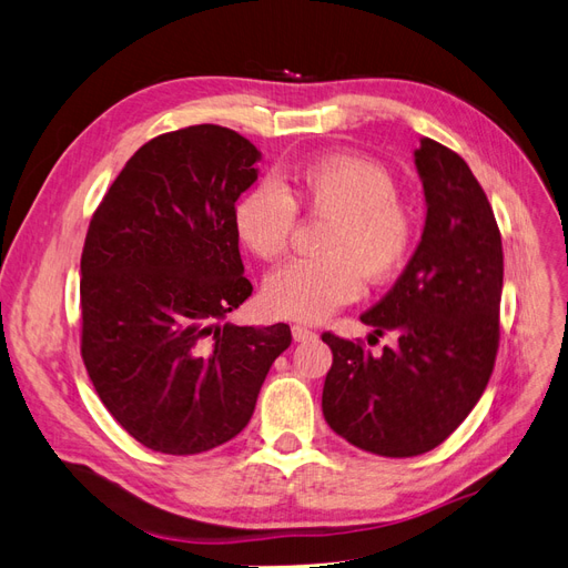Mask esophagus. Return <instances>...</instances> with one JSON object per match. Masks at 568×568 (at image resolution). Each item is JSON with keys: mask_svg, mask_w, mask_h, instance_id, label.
<instances>
[{"mask_svg": "<svg viewBox=\"0 0 568 568\" xmlns=\"http://www.w3.org/2000/svg\"><path fill=\"white\" fill-rule=\"evenodd\" d=\"M291 334H294V341H313L317 336L313 329H307V326H301V324H296L294 329H291Z\"/></svg>", "mask_w": 568, "mask_h": 568, "instance_id": "34e87169", "label": "esophagus"}]
</instances>
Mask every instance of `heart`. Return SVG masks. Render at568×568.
<instances>
[{
  "instance_id": "obj_1",
  "label": "heart",
  "mask_w": 568,
  "mask_h": 568,
  "mask_svg": "<svg viewBox=\"0 0 568 568\" xmlns=\"http://www.w3.org/2000/svg\"><path fill=\"white\" fill-rule=\"evenodd\" d=\"M298 209L326 220L315 257L274 270L263 298L277 317L320 322L351 303L363 286L398 274L417 242V220L398 196V184L379 163L332 156L298 168L282 180H261L234 205V230L263 261L286 253Z\"/></svg>"
}]
</instances>
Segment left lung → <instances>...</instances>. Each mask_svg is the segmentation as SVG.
Wrapping results in <instances>:
<instances>
[{"mask_svg": "<svg viewBox=\"0 0 568 568\" xmlns=\"http://www.w3.org/2000/svg\"><path fill=\"white\" fill-rule=\"evenodd\" d=\"M415 163L426 196L422 242L388 294L359 315L395 334L379 355L324 332L334 353L322 412L359 450L417 457L467 419L500 346L503 239L488 196L462 156L424 136Z\"/></svg>", "mask_w": 568, "mask_h": 568, "instance_id": "8db88e82", "label": "left lung"}]
</instances>
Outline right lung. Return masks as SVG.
<instances>
[{
	"mask_svg": "<svg viewBox=\"0 0 568 568\" xmlns=\"http://www.w3.org/2000/svg\"><path fill=\"white\" fill-rule=\"evenodd\" d=\"M246 136L192 125L153 136L97 205L80 257V355L125 432L199 455L244 432L288 324L234 326L253 291L234 203L257 180Z\"/></svg>",
	"mask_w": 568,
	"mask_h": 568,
	"instance_id": "right-lung-1",
	"label": "right lung"
}]
</instances>
